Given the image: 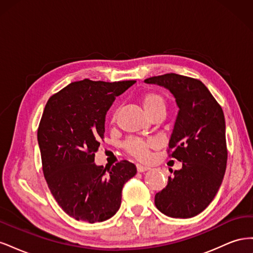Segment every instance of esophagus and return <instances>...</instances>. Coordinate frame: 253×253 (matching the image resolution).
I'll return each instance as SVG.
<instances>
[{
  "mask_svg": "<svg viewBox=\"0 0 253 253\" xmlns=\"http://www.w3.org/2000/svg\"><path fill=\"white\" fill-rule=\"evenodd\" d=\"M148 170H150V167L143 166V165H137V171L138 172H145Z\"/></svg>",
  "mask_w": 253,
  "mask_h": 253,
  "instance_id": "esophagus-1",
  "label": "esophagus"
}]
</instances>
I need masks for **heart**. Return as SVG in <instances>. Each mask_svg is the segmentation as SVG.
I'll use <instances>...</instances> for the list:
<instances>
[{
	"mask_svg": "<svg viewBox=\"0 0 253 253\" xmlns=\"http://www.w3.org/2000/svg\"><path fill=\"white\" fill-rule=\"evenodd\" d=\"M141 102L145 112L148 114L156 109L166 108L165 98L158 93H154V91H149V93L143 94L141 96ZM153 145H154V140L144 141L139 138H134V137L128 138L125 142V148L129 154L142 160L149 158L150 149Z\"/></svg>",
	"mask_w": 253,
	"mask_h": 253,
	"instance_id": "obj_1",
	"label": "heart"
}]
</instances>
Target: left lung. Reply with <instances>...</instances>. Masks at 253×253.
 I'll return each mask as SVG.
<instances>
[{"label":"left lung","mask_w":253,"mask_h":253,"mask_svg":"<svg viewBox=\"0 0 253 253\" xmlns=\"http://www.w3.org/2000/svg\"><path fill=\"white\" fill-rule=\"evenodd\" d=\"M144 82L169 89L179 109L169 151L182 168L156 193L155 206L170 217H193L213 201L224 178L228 154L224 112L197 79L171 73Z\"/></svg>","instance_id":"obj_1"}]
</instances>
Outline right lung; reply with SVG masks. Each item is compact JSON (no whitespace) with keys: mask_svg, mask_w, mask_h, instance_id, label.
Here are the masks:
<instances>
[{"mask_svg":"<svg viewBox=\"0 0 253 253\" xmlns=\"http://www.w3.org/2000/svg\"><path fill=\"white\" fill-rule=\"evenodd\" d=\"M135 82L84 79L68 84L45 105L38 128L44 177L56 202L75 219L94 224L111 218L120 208L125 183L137 172L127 160L109 168L94 163L106 112Z\"/></svg>","mask_w":253,"mask_h":253,"instance_id":"right-lung-1","label":"right lung"}]
</instances>
